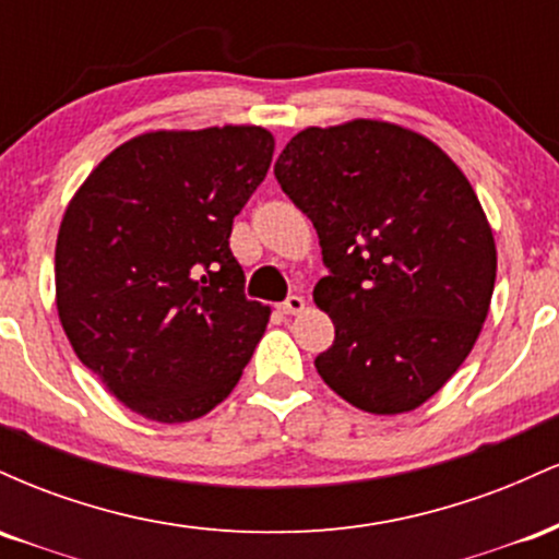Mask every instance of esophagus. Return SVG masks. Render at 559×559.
<instances>
[{
	"mask_svg": "<svg viewBox=\"0 0 559 559\" xmlns=\"http://www.w3.org/2000/svg\"><path fill=\"white\" fill-rule=\"evenodd\" d=\"M305 297H301V294H292V297H288L286 301H281L278 305V312L281 316H299L301 310H305Z\"/></svg>",
	"mask_w": 559,
	"mask_h": 559,
	"instance_id": "obj_1",
	"label": "esophagus"
}]
</instances>
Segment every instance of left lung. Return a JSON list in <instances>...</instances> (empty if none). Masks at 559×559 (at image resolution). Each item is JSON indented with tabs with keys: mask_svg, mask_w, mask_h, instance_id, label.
Segmentation results:
<instances>
[{
	"mask_svg": "<svg viewBox=\"0 0 559 559\" xmlns=\"http://www.w3.org/2000/svg\"><path fill=\"white\" fill-rule=\"evenodd\" d=\"M275 178L318 230L312 299L336 329L316 357L342 400L400 415L431 400L489 316L497 243L465 173L418 131L357 118L299 131Z\"/></svg>",
	"mask_w": 559,
	"mask_h": 559,
	"instance_id": "8db88e82",
	"label": "left lung"
}]
</instances>
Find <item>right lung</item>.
<instances>
[{
    "mask_svg": "<svg viewBox=\"0 0 559 559\" xmlns=\"http://www.w3.org/2000/svg\"><path fill=\"white\" fill-rule=\"evenodd\" d=\"M262 126L150 131L88 173L55 247L57 316L115 400L157 423L207 415L271 320L243 297L234 217L271 168Z\"/></svg>",
    "mask_w": 559,
    "mask_h": 559,
    "instance_id": "add662e5",
    "label": "right lung"
}]
</instances>
